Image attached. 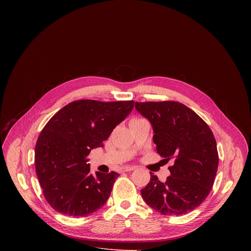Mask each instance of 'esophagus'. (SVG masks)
Listing matches in <instances>:
<instances>
[{
	"mask_svg": "<svg viewBox=\"0 0 251 251\" xmlns=\"http://www.w3.org/2000/svg\"><path fill=\"white\" fill-rule=\"evenodd\" d=\"M136 168H137V167H135V166L127 165V166H125V167H123V168H122V172H130V171L135 170Z\"/></svg>",
	"mask_w": 251,
	"mask_h": 251,
	"instance_id": "1",
	"label": "esophagus"
}]
</instances>
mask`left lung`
Here are the masks:
<instances>
[{"label":"left lung","instance_id":"obj_1","mask_svg":"<svg viewBox=\"0 0 251 251\" xmlns=\"http://www.w3.org/2000/svg\"><path fill=\"white\" fill-rule=\"evenodd\" d=\"M136 110L153 127L157 152L173 159L165 183L151 172L141 190L145 202L164 216H181L208 196L219 166L217 142L207 124L186 105L176 101L136 102Z\"/></svg>","mask_w":251,"mask_h":251}]
</instances>
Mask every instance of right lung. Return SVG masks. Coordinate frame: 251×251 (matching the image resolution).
<instances>
[{
  "label": "right lung",
  "instance_id": "right-lung-1",
  "mask_svg": "<svg viewBox=\"0 0 251 251\" xmlns=\"http://www.w3.org/2000/svg\"><path fill=\"white\" fill-rule=\"evenodd\" d=\"M134 101H74L56 112L35 145V172L50 205L70 217H87L108 200L119 174H90L88 155L103 147L132 111Z\"/></svg>",
  "mask_w": 251,
  "mask_h": 251
}]
</instances>
